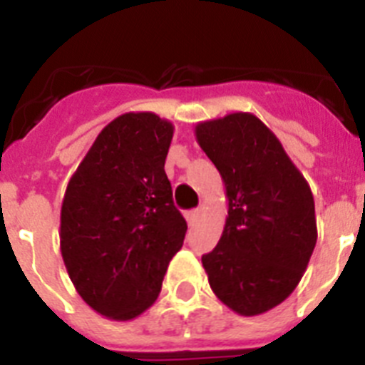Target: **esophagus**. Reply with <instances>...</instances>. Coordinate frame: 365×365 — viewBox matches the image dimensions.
<instances>
[{"label": "esophagus", "mask_w": 365, "mask_h": 365, "mask_svg": "<svg viewBox=\"0 0 365 365\" xmlns=\"http://www.w3.org/2000/svg\"><path fill=\"white\" fill-rule=\"evenodd\" d=\"M199 215H201V212H199V210H190V212H186V221H188L190 227H192L193 222L197 221Z\"/></svg>", "instance_id": "34e87169"}]
</instances>
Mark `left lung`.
Listing matches in <instances>:
<instances>
[{
	"label": "left lung",
	"instance_id": "obj_1",
	"mask_svg": "<svg viewBox=\"0 0 365 365\" xmlns=\"http://www.w3.org/2000/svg\"><path fill=\"white\" fill-rule=\"evenodd\" d=\"M195 138L227 188L221 240L201 257L214 294L241 316L294 291L314 250V199L278 137L252 113L199 122Z\"/></svg>",
	"mask_w": 365,
	"mask_h": 365
}]
</instances>
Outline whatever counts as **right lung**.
Instances as JSON below:
<instances>
[{"label":"right lung","instance_id":"1","mask_svg":"<svg viewBox=\"0 0 365 365\" xmlns=\"http://www.w3.org/2000/svg\"><path fill=\"white\" fill-rule=\"evenodd\" d=\"M173 124L124 113L100 131L67 185L60 250L74 289L109 320L153 305L186 221L173 205L164 163Z\"/></svg>","mask_w":365,"mask_h":365}]
</instances>
